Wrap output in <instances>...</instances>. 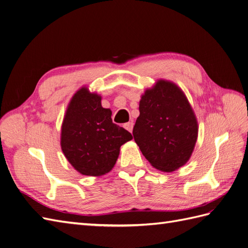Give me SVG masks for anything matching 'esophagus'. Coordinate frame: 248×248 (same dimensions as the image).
Listing matches in <instances>:
<instances>
[{
	"label": "esophagus",
	"mask_w": 248,
	"mask_h": 248,
	"mask_svg": "<svg viewBox=\"0 0 248 248\" xmlns=\"http://www.w3.org/2000/svg\"><path fill=\"white\" fill-rule=\"evenodd\" d=\"M124 128L128 130L129 132H131V131H132V128H133V123H132V122L125 123V124H124Z\"/></svg>",
	"instance_id": "obj_1"
}]
</instances>
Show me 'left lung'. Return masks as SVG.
<instances>
[{"mask_svg":"<svg viewBox=\"0 0 248 248\" xmlns=\"http://www.w3.org/2000/svg\"><path fill=\"white\" fill-rule=\"evenodd\" d=\"M132 135L143 155L155 169L172 172L191 157L198 124L184 92L160 79L140 101Z\"/></svg>","mask_w":248,"mask_h":248,"instance_id":"obj_1","label":"left lung"}]
</instances>
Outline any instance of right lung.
<instances>
[{"label":"right lung","instance_id":"add662e5","mask_svg":"<svg viewBox=\"0 0 248 248\" xmlns=\"http://www.w3.org/2000/svg\"><path fill=\"white\" fill-rule=\"evenodd\" d=\"M131 133L112 123L111 110L103 108L101 96L80 89L72 97L62 126L64 156L82 175L101 176L115 166L120 147Z\"/></svg>","mask_w":248,"mask_h":248}]
</instances>
